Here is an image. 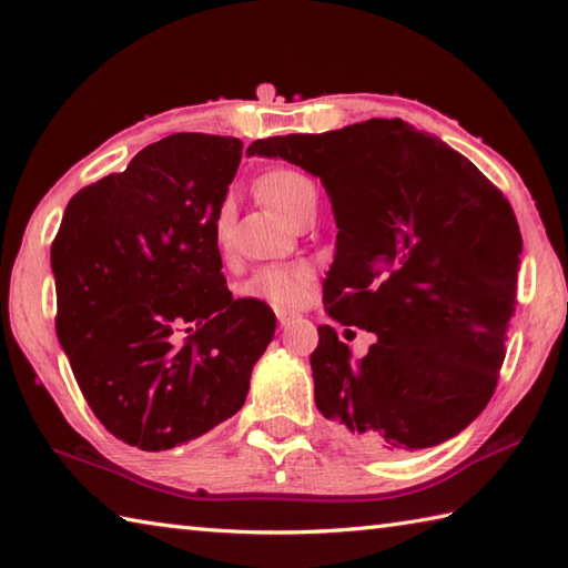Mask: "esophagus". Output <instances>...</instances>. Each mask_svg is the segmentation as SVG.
Wrapping results in <instances>:
<instances>
[{
    "label": "esophagus",
    "instance_id": "34e87169",
    "mask_svg": "<svg viewBox=\"0 0 568 568\" xmlns=\"http://www.w3.org/2000/svg\"><path fill=\"white\" fill-rule=\"evenodd\" d=\"M293 320H295V315H291V312L277 310V322H281V327H287V324H291Z\"/></svg>",
    "mask_w": 568,
    "mask_h": 568
}]
</instances>
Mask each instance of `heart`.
<instances>
[{
	"label": "heart",
	"instance_id": "heart-1",
	"mask_svg": "<svg viewBox=\"0 0 568 568\" xmlns=\"http://www.w3.org/2000/svg\"><path fill=\"white\" fill-rule=\"evenodd\" d=\"M258 195L265 204L287 222H297L300 216L317 210V185L303 171L295 168H273L258 178ZM224 212H220V234L224 229ZM312 283V268L307 263H277L265 265L244 283V295L263 300L275 307H297L303 303Z\"/></svg>",
	"mask_w": 568,
	"mask_h": 568
}]
</instances>
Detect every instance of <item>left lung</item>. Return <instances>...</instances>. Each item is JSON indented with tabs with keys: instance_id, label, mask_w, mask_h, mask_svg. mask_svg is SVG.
I'll return each instance as SVG.
<instances>
[{
	"instance_id": "left-lung-1",
	"label": "left lung",
	"mask_w": 568,
	"mask_h": 568,
	"mask_svg": "<svg viewBox=\"0 0 568 568\" xmlns=\"http://www.w3.org/2000/svg\"><path fill=\"white\" fill-rule=\"evenodd\" d=\"M248 155L305 168L332 200L324 310L378 334L352 364L320 324L315 403L354 446L400 456L474 422L498 385L523 236L503 192L403 119L253 141Z\"/></svg>"
}]
</instances>
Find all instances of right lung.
I'll list each match as a JSON object with an SVG mask.
<instances>
[{
  "instance_id": "right-lung-1",
  "label": "right lung",
  "mask_w": 568,
  "mask_h": 568,
  "mask_svg": "<svg viewBox=\"0 0 568 568\" xmlns=\"http://www.w3.org/2000/svg\"><path fill=\"white\" fill-rule=\"evenodd\" d=\"M239 139L173 134L82 187L51 244L55 332L84 400L116 439L165 452L239 413L275 334L234 300L216 246ZM187 326L175 347L172 332Z\"/></svg>"
}]
</instances>
